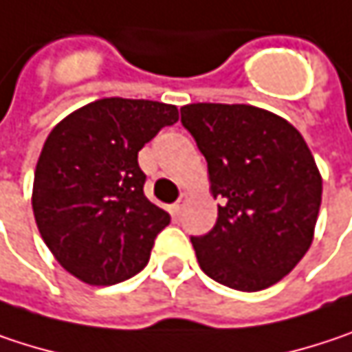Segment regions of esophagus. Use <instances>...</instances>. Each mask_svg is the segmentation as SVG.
Returning a JSON list of instances; mask_svg holds the SVG:
<instances>
[{"label": "esophagus", "mask_w": 352, "mask_h": 352, "mask_svg": "<svg viewBox=\"0 0 352 352\" xmlns=\"http://www.w3.org/2000/svg\"><path fill=\"white\" fill-rule=\"evenodd\" d=\"M187 199H189V195L187 193H181V197L177 199L175 204L171 206V211L175 213V215H179L181 211H183V208H185V204H187Z\"/></svg>", "instance_id": "34e87169"}]
</instances>
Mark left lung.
<instances>
[{"instance_id":"left-lung-1","label":"left lung","mask_w":352,"mask_h":352,"mask_svg":"<svg viewBox=\"0 0 352 352\" xmlns=\"http://www.w3.org/2000/svg\"><path fill=\"white\" fill-rule=\"evenodd\" d=\"M181 122L221 201L213 230L191 238L201 270L241 292L280 282L308 252L322 199V177L302 135L252 104H185Z\"/></svg>"}]
</instances>
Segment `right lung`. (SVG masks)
Masks as SVG:
<instances>
[{"label": "right lung", "instance_id": "1", "mask_svg": "<svg viewBox=\"0 0 352 352\" xmlns=\"http://www.w3.org/2000/svg\"><path fill=\"white\" fill-rule=\"evenodd\" d=\"M179 120L175 104L100 98L62 118L42 146L32 208L42 240L90 286L139 274L171 215L144 197L139 151Z\"/></svg>", "mask_w": 352, "mask_h": 352}]
</instances>
